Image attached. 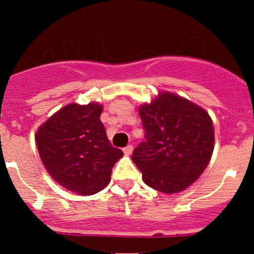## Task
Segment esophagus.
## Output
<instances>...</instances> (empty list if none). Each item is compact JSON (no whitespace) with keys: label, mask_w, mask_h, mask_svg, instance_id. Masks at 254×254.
Here are the masks:
<instances>
[{"label":"esophagus","mask_w":254,"mask_h":254,"mask_svg":"<svg viewBox=\"0 0 254 254\" xmlns=\"http://www.w3.org/2000/svg\"><path fill=\"white\" fill-rule=\"evenodd\" d=\"M132 150H133V147H132L131 145H128V146H126L125 149H123V152H125V155H131Z\"/></svg>","instance_id":"1"}]
</instances>
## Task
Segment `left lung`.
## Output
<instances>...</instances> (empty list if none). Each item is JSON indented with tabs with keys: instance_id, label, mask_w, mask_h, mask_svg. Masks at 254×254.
I'll return each mask as SVG.
<instances>
[{
	"instance_id": "1",
	"label": "left lung",
	"mask_w": 254,
	"mask_h": 254,
	"mask_svg": "<svg viewBox=\"0 0 254 254\" xmlns=\"http://www.w3.org/2000/svg\"><path fill=\"white\" fill-rule=\"evenodd\" d=\"M145 142L132 154L145 185L163 193L187 190L205 172L215 146L212 120L202 107L160 91L138 107Z\"/></svg>"
}]
</instances>
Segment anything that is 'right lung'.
Wrapping results in <instances>:
<instances>
[{"label": "right lung", "instance_id": "add662e5", "mask_svg": "<svg viewBox=\"0 0 254 254\" xmlns=\"http://www.w3.org/2000/svg\"><path fill=\"white\" fill-rule=\"evenodd\" d=\"M103 105L96 102L64 105L40 125L35 133L38 152L58 185L81 196L104 190L112 168L123 156L112 146L100 121Z\"/></svg>", "mask_w": 254, "mask_h": 254}]
</instances>
